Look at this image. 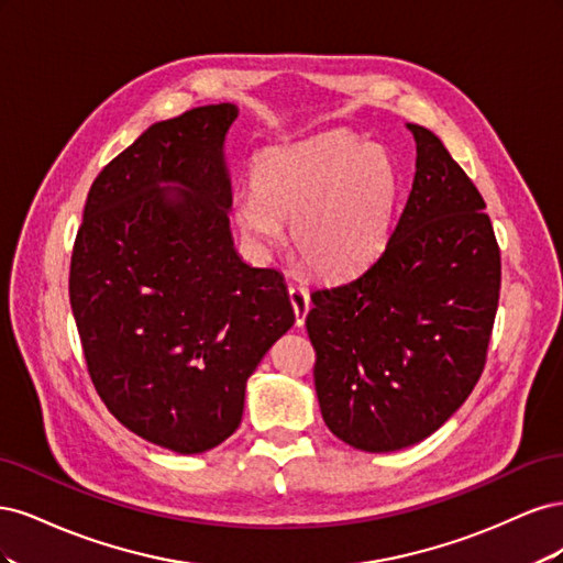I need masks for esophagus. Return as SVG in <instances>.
Wrapping results in <instances>:
<instances>
[{
	"mask_svg": "<svg viewBox=\"0 0 563 563\" xmlns=\"http://www.w3.org/2000/svg\"><path fill=\"white\" fill-rule=\"evenodd\" d=\"M288 300H291L296 323H298V327H302L305 317H308V312H310V294H308V288L291 286V288H288Z\"/></svg>",
	"mask_w": 563,
	"mask_h": 563,
	"instance_id": "34e87169",
	"label": "esophagus"
}]
</instances>
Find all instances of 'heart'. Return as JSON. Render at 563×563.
<instances>
[{
	"label": "heart",
	"instance_id": "b5f03b06",
	"mask_svg": "<svg viewBox=\"0 0 563 563\" xmlns=\"http://www.w3.org/2000/svg\"><path fill=\"white\" fill-rule=\"evenodd\" d=\"M397 168L347 133L272 150L255 168V192L236 201L242 230L265 249L294 225L298 261L321 277H347L376 258L395 220Z\"/></svg>",
	"mask_w": 563,
	"mask_h": 563
}]
</instances>
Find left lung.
Returning <instances> with one entry per match:
<instances>
[{"label":"left lung","mask_w":563,"mask_h":563,"mask_svg":"<svg viewBox=\"0 0 563 563\" xmlns=\"http://www.w3.org/2000/svg\"><path fill=\"white\" fill-rule=\"evenodd\" d=\"M416 176L380 255L312 291L308 327L323 422L368 453L411 446L479 383L500 298L484 197L437 135L408 124Z\"/></svg>","instance_id":"obj_1"}]
</instances>
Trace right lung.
Returning a JSON list of instances; mask_svg holds the SVG:
<instances>
[{
  "label": "right lung",
  "instance_id": "obj_1",
  "mask_svg": "<svg viewBox=\"0 0 563 563\" xmlns=\"http://www.w3.org/2000/svg\"><path fill=\"white\" fill-rule=\"evenodd\" d=\"M236 108L152 124L93 180L70 305L108 411L152 444L203 453L240 428L246 380L294 327L284 277L230 236L223 141ZM186 187L168 198L158 185Z\"/></svg>",
  "mask_w": 563,
  "mask_h": 563
}]
</instances>
